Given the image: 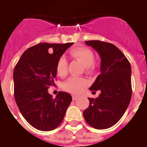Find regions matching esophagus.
<instances>
[{
    "mask_svg": "<svg viewBox=\"0 0 147 147\" xmlns=\"http://www.w3.org/2000/svg\"><path fill=\"white\" fill-rule=\"evenodd\" d=\"M78 96H72V99L73 100H77V99H78Z\"/></svg>",
    "mask_w": 147,
    "mask_h": 147,
    "instance_id": "esophagus-1",
    "label": "esophagus"
}]
</instances>
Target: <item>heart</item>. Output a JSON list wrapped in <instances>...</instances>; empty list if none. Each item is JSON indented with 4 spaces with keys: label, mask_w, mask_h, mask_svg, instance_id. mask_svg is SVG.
<instances>
[{
    "label": "heart",
    "mask_w": 147,
    "mask_h": 147,
    "mask_svg": "<svg viewBox=\"0 0 147 147\" xmlns=\"http://www.w3.org/2000/svg\"><path fill=\"white\" fill-rule=\"evenodd\" d=\"M72 57L77 58L86 67L87 70L94 69V54L87 47H77L72 49L70 52ZM56 70L60 77H64L67 74L68 62L64 56H61L57 62ZM88 85V81L82 77H70L63 83V89L67 92L73 94L80 92Z\"/></svg>",
    "instance_id": "b5f03b06"
}]
</instances>
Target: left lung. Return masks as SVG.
I'll return each instance as SVG.
<instances>
[{
  "instance_id": "left-lung-1",
  "label": "left lung",
  "mask_w": 147,
  "mask_h": 147,
  "mask_svg": "<svg viewBox=\"0 0 147 147\" xmlns=\"http://www.w3.org/2000/svg\"><path fill=\"white\" fill-rule=\"evenodd\" d=\"M85 42L101 57V74L90 88L99 90L101 93L98 98H88L90 105L83 111V117L94 128H109L120 120L131 102V64L113 44L98 40Z\"/></svg>"
}]
</instances>
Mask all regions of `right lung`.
Masks as SVG:
<instances>
[{
  "mask_svg": "<svg viewBox=\"0 0 147 147\" xmlns=\"http://www.w3.org/2000/svg\"><path fill=\"white\" fill-rule=\"evenodd\" d=\"M73 44L36 45L24 51L14 67L16 105L27 122L39 131H52L59 126L72 101L66 92L52 98L48 89L55 85L57 61Z\"/></svg>",
  "mask_w": 147,
  "mask_h": 147,
  "instance_id": "obj_1",
  "label": "right lung"
}]
</instances>
